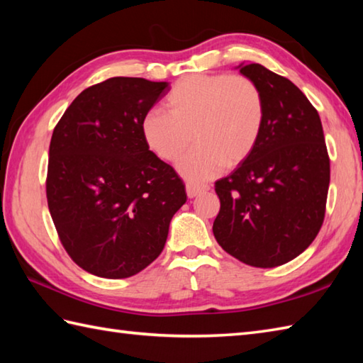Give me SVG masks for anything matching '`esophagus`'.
<instances>
[{"label":"esophagus","instance_id":"esophagus-1","mask_svg":"<svg viewBox=\"0 0 363 363\" xmlns=\"http://www.w3.org/2000/svg\"><path fill=\"white\" fill-rule=\"evenodd\" d=\"M186 190H187V196L189 198H195L198 195L204 194V191L209 190V186H199V184H191L189 182L186 186Z\"/></svg>","mask_w":363,"mask_h":363}]
</instances>
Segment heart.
Returning <instances> with one entry per match:
<instances>
[{
    "label": "heart",
    "mask_w": 363,
    "mask_h": 363,
    "mask_svg": "<svg viewBox=\"0 0 363 363\" xmlns=\"http://www.w3.org/2000/svg\"><path fill=\"white\" fill-rule=\"evenodd\" d=\"M168 112L152 109L142 120L148 148L174 160L191 142L177 169L189 181L203 182L250 156L264 125V98L251 79L228 74H191L167 95Z\"/></svg>",
    "instance_id": "heart-1"
}]
</instances>
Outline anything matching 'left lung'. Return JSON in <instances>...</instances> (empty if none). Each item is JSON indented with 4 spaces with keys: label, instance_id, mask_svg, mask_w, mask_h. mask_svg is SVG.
<instances>
[{
    "label": "left lung",
    "instance_id": "8db88e82",
    "mask_svg": "<svg viewBox=\"0 0 363 363\" xmlns=\"http://www.w3.org/2000/svg\"><path fill=\"white\" fill-rule=\"evenodd\" d=\"M264 98L251 154L215 182L213 235L246 265L273 268L307 250L325 220L329 157L318 112L295 84L260 64H240Z\"/></svg>",
    "mask_w": 363,
    "mask_h": 363
}]
</instances>
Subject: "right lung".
<instances>
[{
  "instance_id": "1",
  "label": "right lung",
  "mask_w": 363,
  "mask_h": 363,
  "mask_svg": "<svg viewBox=\"0 0 363 363\" xmlns=\"http://www.w3.org/2000/svg\"><path fill=\"white\" fill-rule=\"evenodd\" d=\"M168 82L111 78L74 98L54 128L46 198L70 257L86 272L125 279L159 257L187 201L174 169L150 151L142 120Z\"/></svg>"
}]
</instances>
